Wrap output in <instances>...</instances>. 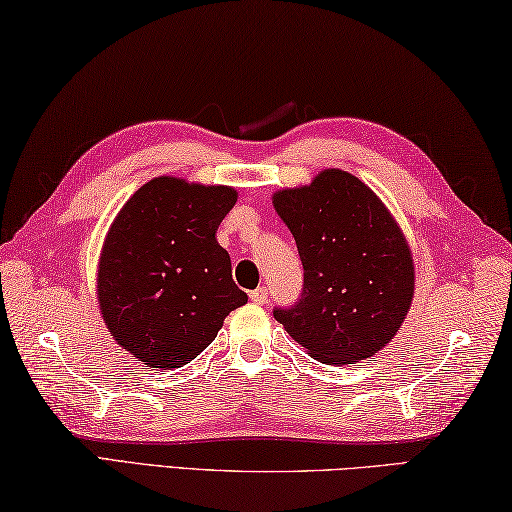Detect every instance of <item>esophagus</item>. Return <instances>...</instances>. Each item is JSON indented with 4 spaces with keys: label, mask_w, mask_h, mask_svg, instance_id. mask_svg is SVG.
Listing matches in <instances>:
<instances>
[{
    "label": "esophagus",
    "mask_w": 512,
    "mask_h": 512,
    "mask_svg": "<svg viewBox=\"0 0 512 512\" xmlns=\"http://www.w3.org/2000/svg\"><path fill=\"white\" fill-rule=\"evenodd\" d=\"M249 297H251V301L258 303V306H265L267 299H270V292H267L265 288H256L254 292L249 294Z\"/></svg>",
    "instance_id": "34e87169"
}]
</instances>
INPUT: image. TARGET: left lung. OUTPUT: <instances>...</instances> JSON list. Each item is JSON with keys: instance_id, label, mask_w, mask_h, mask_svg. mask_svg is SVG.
Listing matches in <instances>:
<instances>
[{"instance_id": "left-lung-1", "label": "left lung", "mask_w": 512, "mask_h": 512, "mask_svg": "<svg viewBox=\"0 0 512 512\" xmlns=\"http://www.w3.org/2000/svg\"><path fill=\"white\" fill-rule=\"evenodd\" d=\"M303 263V292L274 308L294 342L324 364L371 357L398 333L414 299V261L387 206L355 175L328 168L272 197Z\"/></svg>"}]
</instances>
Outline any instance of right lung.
Segmentation results:
<instances>
[{
    "mask_svg": "<svg viewBox=\"0 0 512 512\" xmlns=\"http://www.w3.org/2000/svg\"><path fill=\"white\" fill-rule=\"evenodd\" d=\"M238 193L155 177L116 215L98 261L107 330L150 369H179L209 346L224 317L247 303L215 231Z\"/></svg>",
    "mask_w": 512,
    "mask_h": 512,
    "instance_id": "obj_1",
    "label": "right lung"
}]
</instances>
